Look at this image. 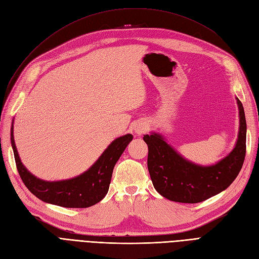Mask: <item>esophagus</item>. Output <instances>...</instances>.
Here are the masks:
<instances>
[{
    "label": "esophagus",
    "mask_w": 259,
    "mask_h": 259,
    "mask_svg": "<svg viewBox=\"0 0 259 259\" xmlns=\"http://www.w3.org/2000/svg\"><path fill=\"white\" fill-rule=\"evenodd\" d=\"M146 128H145V126H137V127H135V132L137 133V134H142V133L145 131Z\"/></svg>",
    "instance_id": "1"
}]
</instances>
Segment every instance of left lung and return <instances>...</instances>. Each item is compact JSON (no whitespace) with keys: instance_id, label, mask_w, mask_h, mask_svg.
<instances>
[{"instance_id":"left-lung-1","label":"left lung","mask_w":259,"mask_h":259,"mask_svg":"<svg viewBox=\"0 0 259 259\" xmlns=\"http://www.w3.org/2000/svg\"><path fill=\"white\" fill-rule=\"evenodd\" d=\"M239 108V133L231 152L213 165H200L178 153L159 133L145 135L148 169L153 187L164 198L180 203H199L226 190L237 178L246 152L244 109Z\"/></svg>"}]
</instances>
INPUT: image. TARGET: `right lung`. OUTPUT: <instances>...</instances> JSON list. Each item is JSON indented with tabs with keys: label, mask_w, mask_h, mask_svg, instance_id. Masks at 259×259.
Here are the masks:
<instances>
[{
	"label": "right lung",
	"mask_w": 259,
	"mask_h": 259,
	"mask_svg": "<svg viewBox=\"0 0 259 259\" xmlns=\"http://www.w3.org/2000/svg\"><path fill=\"white\" fill-rule=\"evenodd\" d=\"M132 139V134L114 139L97 161L79 176L57 182H46L31 174L22 164L15 145L14 120L11 127V143L15 162L23 184L31 193L43 202L70 208L90 207L105 198L110 186L115 163Z\"/></svg>",
	"instance_id": "obj_1"
}]
</instances>
